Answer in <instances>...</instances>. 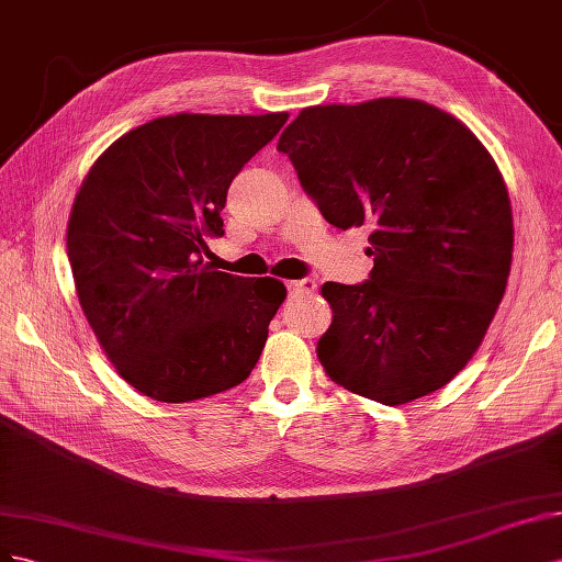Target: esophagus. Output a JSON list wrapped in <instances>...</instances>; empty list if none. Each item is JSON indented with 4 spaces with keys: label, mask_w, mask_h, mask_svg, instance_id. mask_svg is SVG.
Masks as SVG:
<instances>
[{
    "label": "esophagus",
    "mask_w": 562,
    "mask_h": 562,
    "mask_svg": "<svg viewBox=\"0 0 562 562\" xmlns=\"http://www.w3.org/2000/svg\"><path fill=\"white\" fill-rule=\"evenodd\" d=\"M286 290H290L292 296H311L317 290V282L313 278L290 280V282H286Z\"/></svg>",
    "instance_id": "obj_1"
}]
</instances>
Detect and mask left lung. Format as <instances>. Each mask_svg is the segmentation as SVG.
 <instances>
[{"label": "left lung", "mask_w": 562, "mask_h": 562, "mask_svg": "<svg viewBox=\"0 0 562 562\" xmlns=\"http://www.w3.org/2000/svg\"><path fill=\"white\" fill-rule=\"evenodd\" d=\"M331 226H370L362 284L325 282L331 381L407 405L452 381L506 292L513 214L504 176L467 124L416 99L303 108L278 140Z\"/></svg>", "instance_id": "1"}]
</instances>
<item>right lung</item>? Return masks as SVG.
Wrapping results in <instances>:
<instances>
[{
	"mask_svg": "<svg viewBox=\"0 0 562 562\" xmlns=\"http://www.w3.org/2000/svg\"><path fill=\"white\" fill-rule=\"evenodd\" d=\"M286 112L157 117L95 159L68 218L79 306L117 374L159 403H190L243 383L286 296L276 278L202 261L221 210Z\"/></svg>",
	"mask_w": 562,
	"mask_h": 562,
	"instance_id": "add662e5",
	"label": "right lung"
}]
</instances>
